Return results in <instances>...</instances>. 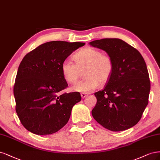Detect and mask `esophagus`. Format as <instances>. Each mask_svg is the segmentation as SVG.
<instances>
[{
    "instance_id": "34e87169",
    "label": "esophagus",
    "mask_w": 160,
    "mask_h": 160,
    "mask_svg": "<svg viewBox=\"0 0 160 160\" xmlns=\"http://www.w3.org/2000/svg\"><path fill=\"white\" fill-rule=\"evenodd\" d=\"M88 93H86V92H84V93H82L81 94V97L82 98H86V96H88Z\"/></svg>"
}]
</instances>
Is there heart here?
<instances>
[{"instance_id": "obj_1", "label": "heart", "mask_w": 160, "mask_h": 160, "mask_svg": "<svg viewBox=\"0 0 160 160\" xmlns=\"http://www.w3.org/2000/svg\"><path fill=\"white\" fill-rule=\"evenodd\" d=\"M74 63L65 60L61 65V72L64 80L70 84H75L84 72L86 78L77 83L74 91L88 92L95 90L100 82L104 83L110 78L114 70V61L110 55L102 54L101 50L87 46L75 53Z\"/></svg>"}]
</instances>
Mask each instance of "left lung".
Instances as JSON below:
<instances>
[{
    "label": "left lung",
    "mask_w": 160,
    "mask_h": 160,
    "mask_svg": "<svg viewBox=\"0 0 160 160\" xmlns=\"http://www.w3.org/2000/svg\"><path fill=\"white\" fill-rule=\"evenodd\" d=\"M89 44L105 50L114 65L104 88L94 94L97 102L92 116L109 130H128L140 121L148 104L150 80L145 60L137 49L119 38Z\"/></svg>",
    "instance_id": "8db88e82"
}]
</instances>
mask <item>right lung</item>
<instances>
[{"instance_id": "right-lung-1", "label": "right lung", "mask_w": 160, "mask_h": 160, "mask_svg": "<svg viewBox=\"0 0 160 160\" xmlns=\"http://www.w3.org/2000/svg\"><path fill=\"white\" fill-rule=\"evenodd\" d=\"M84 42L51 41L26 54L14 85L16 112L22 126L37 135H49L68 122L78 92L62 93L68 87L61 65Z\"/></svg>"}]
</instances>
